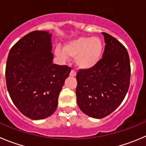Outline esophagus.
Listing matches in <instances>:
<instances>
[{
	"label": "esophagus",
	"instance_id": "34e87169",
	"mask_svg": "<svg viewBox=\"0 0 146 146\" xmlns=\"http://www.w3.org/2000/svg\"><path fill=\"white\" fill-rule=\"evenodd\" d=\"M76 76V72L75 71V70H72L70 73V76H71V77H75Z\"/></svg>",
	"mask_w": 146,
	"mask_h": 146
}]
</instances>
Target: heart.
I'll list each match as a JSON object with an SVG mask.
<instances>
[{"label": "heart", "instance_id": "b5f03b06", "mask_svg": "<svg viewBox=\"0 0 146 146\" xmlns=\"http://www.w3.org/2000/svg\"><path fill=\"white\" fill-rule=\"evenodd\" d=\"M103 53V43L97 37H79L67 42L63 49L60 46L55 49L56 56L61 60L75 58L76 66L82 70L96 67L100 63Z\"/></svg>", "mask_w": 146, "mask_h": 146}]
</instances>
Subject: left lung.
<instances>
[{"label": "left lung", "instance_id": "left-lung-1", "mask_svg": "<svg viewBox=\"0 0 146 146\" xmlns=\"http://www.w3.org/2000/svg\"><path fill=\"white\" fill-rule=\"evenodd\" d=\"M103 58L90 70H80L76 76V98L86 115L100 119L113 112L123 100L130 85L128 53L122 43L106 33Z\"/></svg>", "mask_w": 146, "mask_h": 146}]
</instances>
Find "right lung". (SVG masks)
<instances>
[{"label": "right lung", "instance_id": "obj_1", "mask_svg": "<svg viewBox=\"0 0 146 146\" xmlns=\"http://www.w3.org/2000/svg\"><path fill=\"white\" fill-rule=\"evenodd\" d=\"M51 37L47 31L29 33L13 46L7 59L5 80L11 100L32 120L44 119L56 111L71 70L53 63Z\"/></svg>", "mask_w": 146, "mask_h": 146}]
</instances>
